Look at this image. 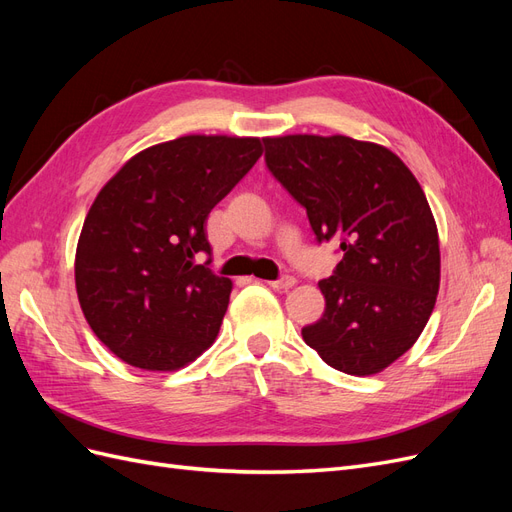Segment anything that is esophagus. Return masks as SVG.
Returning a JSON list of instances; mask_svg holds the SVG:
<instances>
[{"instance_id": "34e87169", "label": "esophagus", "mask_w": 512, "mask_h": 512, "mask_svg": "<svg viewBox=\"0 0 512 512\" xmlns=\"http://www.w3.org/2000/svg\"><path fill=\"white\" fill-rule=\"evenodd\" d=\"M294 277L292 275H284V277H280V280H273V282H267L271 288H275V290H288V288H292L294 286Z\"/></svg>"}]
</instances>
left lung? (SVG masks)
<instances>
[{
    "label": "left lung",
    "mask_w": 512,
    "mask_h": 512,
    "mask_svg": "<svg viewBox=\"0 0 512 512\" xmlns=\"http://www.w3.org/2000/svg\"><path fill=\"white\" fill-rule=\"evenodd\" d=\"M271 175L305 207L318 243L342 260L318 282L324 314L303 327L333 369L371 376L408 352L436 305L438 226L410 168L391 149L350 136H267Z\"/></svg>",
    "instance_id": "obj_1"
}]
</instances>
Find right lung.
<instances>
[{"instance_id":"obj_1","label":"right lung","mask_w":512,"mask_h":512,"mask_svg":"<svg viewBox=\"0 0 512 512\" xmlns=\"http://www.w3.org/2000/svg\"><path fill=\"white\" fill-rule=\"evenodd\" d=\"M262 156L260 138L190 134L143 149L91 205L76 245V294L91 331L121 361L175 371L220 333L232 282L211 254V209Z\"/></svg>"}]
</instances>
